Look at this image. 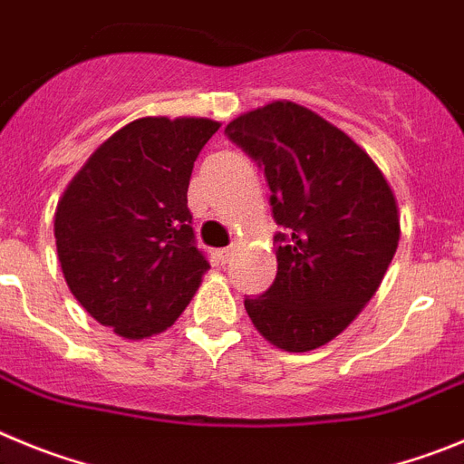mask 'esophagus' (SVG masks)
I'll return each mask as SVG.
<instances>
[{
  "label": "esophagus",
  "instance_id": "1",
  "mask_svg": "<svg viewBox=\"0 0 464 464\" xmlns=\"http://www.w3.org/2000/svg\"><path fill=\"white\" fill-rule=\"evenodd\" d=\"M231 256H233V247H224V249H219V252H217V261L222 263H228L231 261Z\"/></svg>",
  "mask_w": 464,
  "mask_h": 464
}]
</instances>
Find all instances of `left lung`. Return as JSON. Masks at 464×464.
I'll return each instance as SVG.
<instances>
[{
	"mask_svg": "<svg viewBox=\"0 0 464 464\" xmlns=\"http://www.w3.org/2000/svg\"><path fill=\"white\" fill-rule=\"evenodd\" d=\"M263 169L277 275L245 310L270 344L312 352L352 324L393 261L395 196L370 154L310 108L273 102L224 129Z\"/></svg>",
	"mask_w": 464,
	"mask_h": 464,
	"instance_id": "obj_1",
	"label": "left lung"
}]
</instances>
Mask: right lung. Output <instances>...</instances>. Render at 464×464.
Here are the masks:
<instances>
[{
	"instance_id": "obj_1",
	"label": "right lung",
	"mask_w": 464,
	"mask_h": 464,
	"mask_svg": "<svg viewBox=\"0 0 464 464\" xmlns=\"http://www.w3.org/2000/svg\"><path fill=\"white\" fill-rule=\"evenodd\" d=\"M217 129L206 118L129 122L99 145L57 203V256L71 294L127 340L166 331L210 268L196 247L187 189Z\"/></svg>"
}]
</instances>
